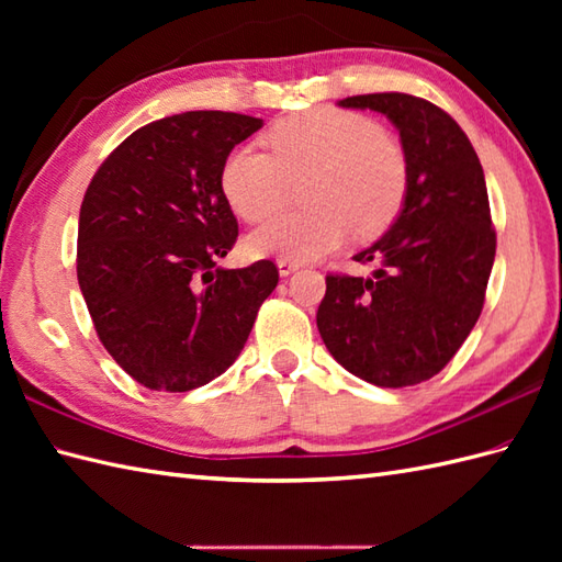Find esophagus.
Returning <instances> with one entry per match:
<instances>
[{
    "mask_svg": "<svg viewBox=\"0 0 562 562\" xmlns=\"http://www.w3.org/2000/svg\"><path fill=\"white\" fill-rule=\"evenodd\" d=\"M300 268H302L300 260H292V258H280V260H278V270H280L282 278H288V274L296 272Z\"/></svg>",
    "mask_w": 562,
    "mask_h": 562,
    "instance_id": "1",
    "label": "esophagus"
}]
</instances>
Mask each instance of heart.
<instances>
[{
    "label": "heart",
    "instance_id": "1",
    "mask_svg": "<svg viewBox=\"0 0 562 562\" xmlns=\"http://www.w3.org/2000/svg\"><path fill=\"white\" fill-rule=\"evenodd\" d=\"M270 154L236 147L222 166L220 186L229 207L246 222L268 220L302 188V214H284L246 238L256 258L312 260L340 248L352 232L384 234L396 222L408 190L403 151L376 123L336 109H316L274 125Z\"/></svg>",
    "mask_w": 562,
    "mask_h": 562
}]
</instances>
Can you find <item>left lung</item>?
Returning a JSON list of instances; mask_svg holds the SVG:
<instances>
[{
  "mask_svg": "<svg viewBox=\"0 0 562 562\" xmlns=\"http://www.w3.org/2000/svg\"><path fill=\"white\" fill-rule=\"evenodd\" d=\"M342 109L384 113L401 135L405 202L355 260L372 278L328 274L316 326L328 352L369 384L415 386L447 367L485 302L495 229L479 154L449 113L411 93H364Z\"/></svg>",
  "mask_w": 562,
  "mask_h": 562,
  "instance_id": "1",
  "label": "left lung"
}]
</instances>
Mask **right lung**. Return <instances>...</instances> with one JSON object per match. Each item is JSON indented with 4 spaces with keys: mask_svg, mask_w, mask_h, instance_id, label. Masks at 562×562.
I'll use <instances>...</instances> for the list:
<instances>
[{
    "mask_svg": "<svg viewBox=\"0 0 562 562\" xmlns=\"http://www.w3.org/2000/svg\"><path fill=\"white\" fill-rule=\"evenodd\" d=\"M260 117L188 111L135 130L91 178L79 212L77 278L103 348L151 391L183 393L224 374L260 304L272 260H217L238 224L220 176Z\"/></svg>",
    "mask_w": 562,
    "mask_h": 562,
    "instance_id": "right-lung-1",
    "label": "right lung"
}]
</instances>
